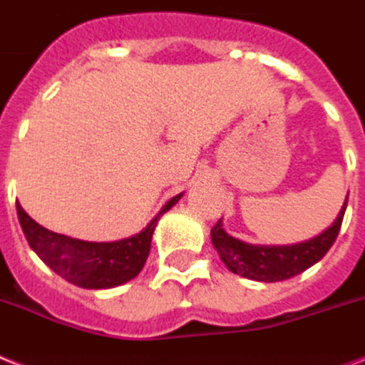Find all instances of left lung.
Instances as JSON below:
<instances>
[{"instance_id": "left-lung-1", "label": "left lung", "mask_w": 365, "mask_h": 365, "mask_svg": "<svg viewBox=\"0 0 365 365\" xmlns=\"http://www.w3.org/2000/svg\"><path fill=\"white\" fill-rule=\"evenodd\" d=\"M349 198V197H346ZM346 210V200L337 219L317 238H311L302 244L292 245H253L245 244L242 240L232 238L225 232L221 221L213 225L212 244L215 245L219 257L223 259L227 268L232 274L253 281L275 283L285 281L294 275L306 272L307 268L319 262L328 253L337 234L341 230L343 215Z\"/></svg>"}]
</instances>
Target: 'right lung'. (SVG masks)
I'll use <instances>...</instances> for the list:
<instances>
[{"label": "right lung", "instance_id": "obj_1", "mask_svg": "<svg viewBox=\"0 0 365 365\" xmlns=\"http://www.w3.org/2000/svg\"><path fill=\"white\" fill-rule=\"evenodd\" d=\"M180 197L182 195L170 198L142 232L120 242H84L52 232L29 217L19 202L16 213L29 247L50 269L82 289H112L140 274L150 253L157 221Z\"/></svg>", "mask_w": 365, "mask_h": 365}]
</instances>
